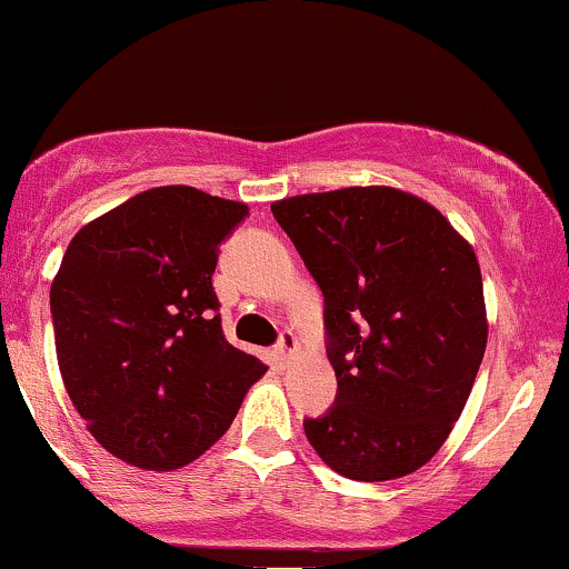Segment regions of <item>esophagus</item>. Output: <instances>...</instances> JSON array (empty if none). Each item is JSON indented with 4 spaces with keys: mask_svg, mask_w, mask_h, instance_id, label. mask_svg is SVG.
Listing matches in <instances>:
<instances>
[{
    "mask_svg": "<svg viewBox=\"0 0 569 569\" xmlns=\"http://www.w3.org/2000/svg\"><path fill=\"white\" fill-rule=\"evenodd\" d=\"M297 352V337H293V331H280L278 342H276V356L280 363H286L289 358Z\"/></svg>",
    "mask_w": 569,
    "mask_h": 569,
    "instance_id": "obj_1",
    "label": "esophagus"
}]
</instances>
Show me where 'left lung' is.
Wrapping results in <instances>:
<instances>
[{"mask_svg":"<svg viewBox=\"0 0 569 569\" xmlns=\"http://www.w3.org/2000/svg\"><path fill=\"white\" fill-rule=\"evenodd\" d=\"M323 293L337 398L305 417L331 471L356 481L415 473L439 452L487 348L473 248L415 194L348 187L272 202Z\"/></svg>","mask_w":569,"mask_h":569,"instance_id":"obj_1","label":"left lung"}]
</instances>
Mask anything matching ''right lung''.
I'll list each match as a JSON object with an SVG mask.
<instances>
[{"label": "right lung", "instance_id": "obj_1", "mask_svg": "<svg viewBox=\"0 0 569 569\" xmlns=\"http://www.w3.org/2000/svg\"><path fill=\"white\" fill-rule=\"evenodd\" d=\"M243 202L154 187L74 234L50 289L67 393L107 452L173 471L224 436L267 367L221 331L219 246Z\"/></svg>", "mask_w": 569, "mask_h": 569}]
</instances>
